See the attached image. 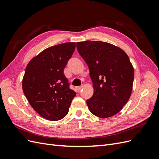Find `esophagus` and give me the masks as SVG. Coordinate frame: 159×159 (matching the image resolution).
I'll list each match as a JSON object with an SVG mask.
<instances>
[{
    "label": "esophagus",
    "instance_id": "34e87169",
    "mask_svg": "<svg viewBox=\"0 0 159 159\" xmlns=\"http://www.w3.org/2000/svg\"><path fill=\"white\" fill-rule=\"evenodd\" d=\"M83 86H79V87H76V89L79 91V92H80V91L83 89Z\"/></svg>",
    "mask_w": 159,
    "mask_h": 159
}]
</instances>
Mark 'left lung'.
Instances as JSON below:
<instances>
[{"label": "left lung", "instance_id": "8db88e82", "mask_svg": "<svg viewBox=\"0 0 159 159\" xmlns=\"http://www.w3.org/2000/svg\"><path fill=\"white\" fill-rule=\"evenodd\" d=\"M78 52L89 69L93 95L87 100L91 113L112 117L122 109L133 90L134 68L127 54L111 43L100 41L76 43Z\"/></svg>", "mask_w": 159, "mask_h": 159}]
</instances>
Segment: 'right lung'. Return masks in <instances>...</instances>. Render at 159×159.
Returning a JSON list of instances; mask_svg holds the SVG:
<instances>
[{"label":"right lung","mask_w":159,"mask_h":159,"mask_svg":"<svg viewBox=\"0 0 159 159\" xmlns=\"http://www.w3.org/2000/svg\"><path fill=\"white\" fill-rule=\"evenodd\" d=\"M75 48V42L49 47L26 66L23 92L33 109L48 120L57 121L65 117L76 96L63 73Z\"/></svg>","instance_id":"right-lung-1"}]
</instances>
